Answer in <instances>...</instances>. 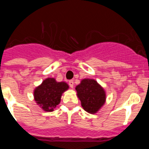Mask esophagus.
I'll return each instance as SVG.
<instances>
[{"label": "esophagus", "mask_w": 149, "mask_h": 149, "mask_svg": "<svg viewBox=\"0 0 149 149\" xmlns=\"http://www.w3.org/2000/svg\"><path fill=\"white\" fill-rule=\"evenodd\" d=\"M68 85L70 86L71 88H73L74 87V81L71 80V81H68Z\"/></svg>", "instance_id": "1"}]
</instances>
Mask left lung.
I'll list each match as a JSON object with an SVG mask.
<instances>
[{"instance_id": "1", "label": "left lung", "mask_w": 149, "mask_h": 149, "mask_svg": "<svg viewBox=\"0 0 149 149\" xmlns=\"http://www.w3.org/2000/svg\"><path fill=\"white\" fill-rule=\"evenodd\" d=\"M75 89L81 106L89 113H95L104 104L105 91L93 79H84Z\"/></svg>"}]
</instances>
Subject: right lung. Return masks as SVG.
Returning a JSON list of instances; mask_svg holds the SVG:
<instances>
[{
	"instance_id": "right-lung-1",
	"label": "right lung",
	"mask_w": 149,
	"mask_h": 149,
	"mask_svg": "<svg viewBox=\"0 0 149 149\" xmlns=\"http://www.w3.org/2000/svg\"><path fill=\"white\" fill-rule=\"evenodd\" d=\"M68 89L65 82H56L54 78L45 79L34 90V99L45 110L51 112L60 102L62 94Z\"/></svg>"
}]
</instances>
